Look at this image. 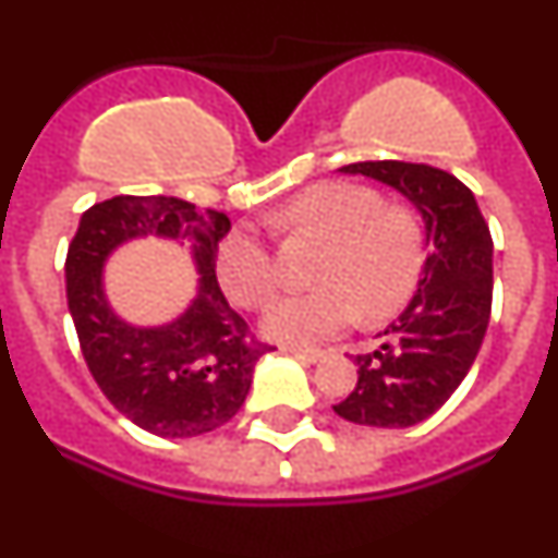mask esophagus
Listing matches in <instances>:
<instances>
[{"label":"esophagus","instance_id":"esophagus-1","mask_svg":"<svg viewBox=\"0 0 558 558\" xmlns=\"http://www.w3.org/2000/svg\"><path fill=\"white\" fill-rule=\"evenodd\" d=\"M282 352H288V354H293V357H299V360H304V363H318V360L324 357V352L322 349H302V347H284Z\"/></svg>","mask_w":558,"mask_h":558}]
</instances>
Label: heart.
I'll return each instance as SVG.
<instances>
[{
  "mask_svg": "<svg viewBox=\"0 0 558 558\" xmlns=\"http://www.w3.org/2000/svg\"><path fill=\"white\" fill-rule=\"evenodd\" d=\"M274 229L324 243L313 279L318 288L288 293L263 313L270 340L307 347L357 318L397 313L416 290L425 265V231L405 206H383L372 186L324 181L299 192L274 215ZM218 279L236 307L256 310L276 290V265L265 240L234 229L218 248Z\"/></svg>",
  "mask_w": 558,
  "mask_h": 558,
  "instance_id": "heart-1",
  "label": "heart"
}]
</instances>
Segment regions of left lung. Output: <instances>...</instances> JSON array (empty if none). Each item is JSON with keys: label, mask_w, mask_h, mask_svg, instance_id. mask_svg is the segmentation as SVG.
<instances>
[{"label": "left lung", "mask_w": 558, "mask_h": 558, "mask_svg": "<svg viewBox=\"0 0 558 558\" xmlns=\"http://www.w3.org/2000/svg\"><path fill=\"white\" fill-rule=\"evenodd\" d=\"M397 190L422 215L427 259L411 304L372 354H357V386L335 413L366 427H411L445 405L481 352L492 313V234L456 175L408 161L340 167Z\"/></svg>", "instance_id": "8db88e82"}]
</instances>
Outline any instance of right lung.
I'll use <instances>...</instances> for the list:
<instances>
[{
  "mask_svg": "<svg viewBox=\"0 0 558 558\" xmlns=\"http://www.w3.org/2000/svg\"><path fill=\"white\" fill-rule=\"evenodd\" d=\"M231 220L170 195H117L83 211L66 251V302L83 357L122 416L161 438L218 430L248 397L256 360L270 352L248 335L218 284L220 240ZM172 239L191 251L199 290L167 325L140 328L110 307L105 265L133 239Z\"/></svg>",
  "mask_w": 558,
  "mask_h": 558,
  "instance_id": "obj_1",
  "label": "right lung"
}]
</instances>
